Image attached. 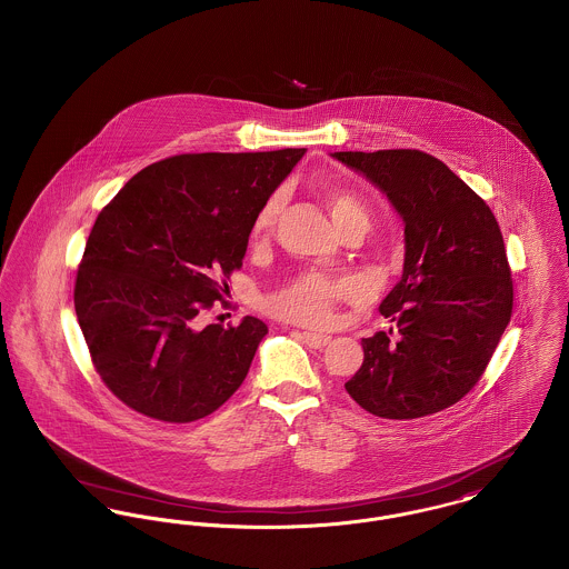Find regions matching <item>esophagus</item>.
<instances>
[{
    "label": "esophagus",
    "mask_w": 569,
    "mask_h": 569,
    "mask_svg": "<svg viewBox=\"0 0 569 569\" xmlns=\"http://www.w3.org/2000/svg\"><path fill=\"white\" fill-rule=\"evenodd\" d=\"M301 337L311 348H325L331 341V335L309 333V331H302Z\"/></svg>",
    "instance_id": "1"
}]
</instances>
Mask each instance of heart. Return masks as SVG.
Masks as SVG:
<instances>
[{
	"mask_svg": "<svg viewBox=\"0 0 569 569\" xmlns=\"http://www.w3.org/2000/svg\"><path fill=\"white\" fill-rule=\"evenodd\" d=\"M327 208L333 217L335 226L341 230L348 223L357 219H368V210L359 198H355L348 191L341 189H329L325 193ZM281 196H272L270 200L260 208L256 221H253V236L264 238L272 232L274 221L281 212ZM352 283L346 279H331L325 274H305L301 279L292 281L277 295L268 299V307L274 316L301 325H325L329 322L333 313L335 301L350 295Z\"/></svg>",
	"mask_w": 569,
	"mask_h": 569,
	"instance_id": "b5f03b06",
	"label": "heart"
}]
</instances>
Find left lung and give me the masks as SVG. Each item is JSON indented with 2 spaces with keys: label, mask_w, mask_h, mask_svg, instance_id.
Here are the masks:
<instances>
[{
  "label": "left lung",
  "mask_w": 569,
  "mask_h": 569,
  "mask_svg": "<svg viewBox=\"0 0 569 569\" xmlns=\"http://www.w3.org/2000/svg\"><path fill=\"white\" fill-rule=\"evenodd\" d=\"M391 201L403 221L400 281L380 302L398 327L361 339L363 366L346 382L361 408L417 419L477 385L505 333L513 286L501 228L465 180L419 150L333 152Z\"/></svg>",
  "instance_id": "1"
}]
</instances>
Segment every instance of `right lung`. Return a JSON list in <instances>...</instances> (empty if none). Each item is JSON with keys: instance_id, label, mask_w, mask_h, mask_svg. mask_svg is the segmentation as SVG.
Wrapping results in <instances>:
<instances>
[{"instance_id": "add662e5", "label": "right lung", "mask_w": 569, "mask_h": 569, "mask_svg": "<svg viewBox=\"0 0 569 569\" xmlns=\"http://www.w3.org/2000/svg\"><path fill=\"white\" fill-rule=\"evenodd\" d=\"M305 148L178 154L152 163L99 214L77 270L74 311L94 368L137 412L189 423L242 385L268 327H201L242 267L260 208Z\"/></svg>"}]
</instances>
